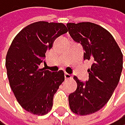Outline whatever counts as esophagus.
Here are the masks:
<instances>
[{
  "instance_id": "esophagus-1",
  "label": "esophagus",
  "mask_w": 125,
  "mask_h": 125,
  "mask_svg": "<svg viewBox=\"0 0 125 125\" xmlns=\"http://www.w3.org/2000/svg\"><path fill=\"white\" fill-rule=\"evenodd\" d=\"M64 79H72V76H71L70 74H69V73H64Z\"/></svg>"
}]
</instances>
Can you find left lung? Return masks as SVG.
Segmentation results:
<instances>
[{
	"mask_svg": "<svg viewBox=\"0 0 125 125\" xmlns=\"http://www.w3.org/2000/svg\"><path fill=\"white\" fill-rule=\"evenodd\" d=\"M70 37L83 48V59L91 61L88 81L76 76L77 89L69 95L73 113L86 115L102 108L117 87L123 69V54L113 36L104 28L90 22L66 24Z\"/></svg>",
	"mask_w": 125,
	"mask_h": 125,
	"instance_id": "8db88e82",
	"label": "left lung"
}]
</instances>
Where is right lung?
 I'll list each match as a JSON object with an SVG mask.
<instances>
[{"label":"right lung","mask_w":125,"mask_h":125,"mask_svg":"<svg viewBox=\"0 0 125 125\" xmlns=\"http://www.w3.org/2000/svg\"><path fill=\"white\" fill-rule=\"evenodd\" d=\"M67 32L61 23H31L16 35L8 50L5 66L10 85L18 102L30 113L43 115L52 108L64 72H51L39 65L54 41Z\"/></svg>","instance_id":"add662e5"}]
</instances>
